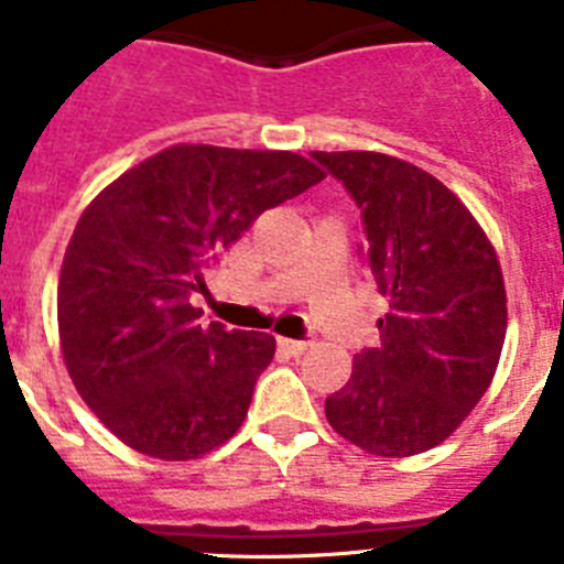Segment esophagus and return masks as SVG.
<instances>
[{"instance_id": "1", "label": "esophagus", "mask_w": 564, "mask_h": 564, "mask_svg": "<svg viewBox=\"0 0 564 564\" xmlns=\"http://www.w3.org/2000/svg\"><path fill=\"white\" fill-rule=\"evenodd\" d=\"M279 347L291 356H302L311 347V341H299V338H279Z\"/></svg>"}]
</instances>
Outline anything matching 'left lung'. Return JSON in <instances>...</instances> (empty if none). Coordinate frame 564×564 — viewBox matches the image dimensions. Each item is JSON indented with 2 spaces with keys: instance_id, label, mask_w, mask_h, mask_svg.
<instances>
[{
  "instance_id": "8db88e82",
  "label": "left lung",
  "mask_w": 564,
  "mask_h": 564,
  "mask_svg": "<svg viewBox=\"0 0 564 564\" xmlns=\"http://www.w3.org/2000/svg\"><path fill=\"white\" fill-rule=\"evenodd\" d=\"M361 208V257L390 313L325 401L364 452L410 457L466 421L506 341V285L486 231L430 172L378 152H311Z\"/></svg>"
}]
</instances>
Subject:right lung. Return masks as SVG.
Segmentation results:
<instances>
[{
	"mask_svg": "<svg viewBox=\"0 0 564 564\" xmlns=\"http://www.w3.org/2000/svg\"><path fill=\"white\" fill-rule=\"evenodd\" d=\"M318 181L302 154L177 143L84 208L58 279V336L78 395L115 437L192 460L242 426L276 338L200 325L188 299L259 214Z\"/></svg>",
	"mask_w": 564,
	"mask_h": 564,
	"instance_id": "right-lung-1",
	"label": "right lung"
}]
</instances>
